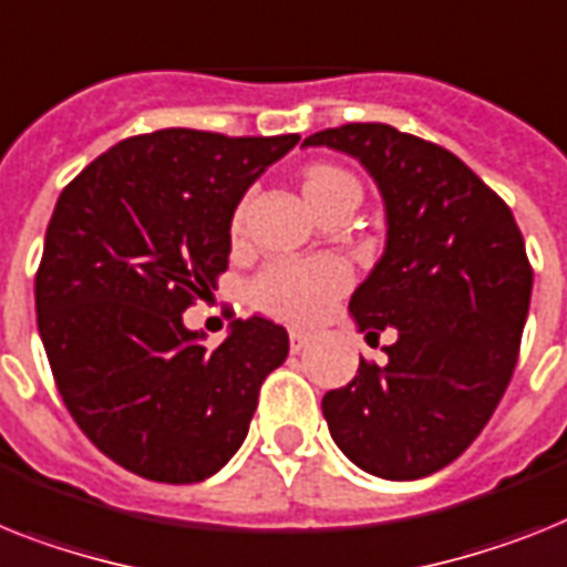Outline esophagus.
I'll list each match as a JSON object with an SVG mask.
<instances>
[{"label": "esophagus", "mask_w": 567, "mask_h": 567, "mask_svg": "<svg viewBox=\"0 0 567 567\" xmlns=\"http://www.w3.org/2000/svg\"><path fill=\"white\" fill-rule=\"evenodd\" d=\"M311 342V331H302V328H291V351L299 354Z\"/></svg>", "instance_id": "obj_1"}]
</instances>
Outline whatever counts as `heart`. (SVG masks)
<instances>
[{
    "instance_id": "b5f03b06",
    "label": "heart",
    "mask_w": 567,
    "mask_h": 567,
    "mask_svg": "<svg viewBox=\"0 0 567 567\" xmlns=\"http://www.w3.org/2000/svg\"><path fill=\"white\" fill-rule=\"evenodd\" d=\"M340 187H357V181L337 166L313 164L306 169L302 189L308 204H320ZM349 285V268L334 256L313 259H279L261 268L250 282V299L259 311L279 320H317L331 299L340 297Z\"/></svg>"
}]
</instances>
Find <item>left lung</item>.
<instances>
[{
  "instance_id": "1",
  "label": "left lung",
  "mask_w": 567,
  "mask_h": 567,
  "mask_svg": "<svg viewBox=\"0 0 567 567\" xmlns=\"http://www.w3.org/2000/svg\"><path fill=\"white\" fill-rule=\"evenodd\" d=\"M360 161L378 184L386 245L351 293L365 342L392 328L386 363L360 357L322 398L342 455L386 482L453 464L496 412L516 369L534 270L511 207L453 152L386 123L306 137Z\"/></svg>"
}]
</instances>
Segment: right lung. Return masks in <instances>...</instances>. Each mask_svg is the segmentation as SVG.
<instances>
[{"label":"right lung","instance_id":"obj_1","mask_svg":"<svg viewBox=\"0 0 567 567\" xmlns=\"http://www.w3.org/2000/svg\"><path fill=\"white\" fill-rule=\"evenodd\" d=\"M299 135L158 130L126 137L60 193L37 270V326L85 437L130 473L204 482L247 437L288 331L236 320L218 349L181 313L216 288L233 213Z\"/></svg>","mask_w":567,"mask_h":567}]
</instances>
